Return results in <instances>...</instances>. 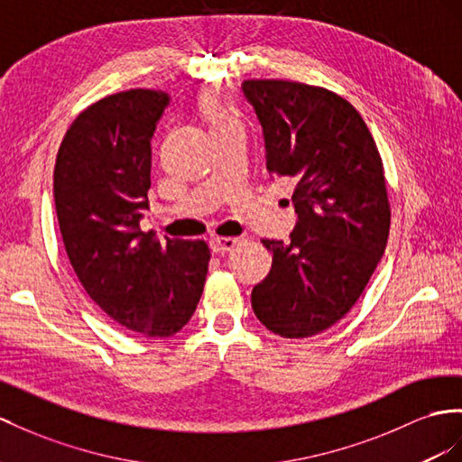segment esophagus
Here are the masks:
<instances>
[{"instance_id": "esophagus-1", "label": "esophagus", "mask_w": 462, "mask_h": 462, "mask_svg": "<svg viewBox=\"0 0 462 462\" xmlns=\"http://www.w3.org/2000/svg\"><path fill=\"white\" fill-rule=\"evenodd\" d=\"M236 244H238V240L236 238H220V236H217V238L210 240V250L215 254H226V252L234 250Z\"/></svg>"}]
</instances>
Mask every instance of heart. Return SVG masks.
Here are the masks:
<instances>
[{
	"mask_svg": "<svg viewBox=\"0 0 462 462\" xmlns=\"http://www.w3.org/2000/svg\"><path fill=\"white\" fill-rule=\"evenodd\" d=\"M199 107H200V113H203L207 121L210 123V126L230 121L226 107H224L215 93H205V96L199 101Z\"/></svg>",
	"mask_w": 462,
	"mask_h": 462,
	"instance_id": "b5f03b06",
	"label": "heart"
}]
</instances>
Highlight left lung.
<instances>
[{
    "mask_svg": "<svg viewBox=\"0 0 462 462\" xmlns=\"http://www.w3.org/2000/svg\"><path fill=\"white\" fill-rule=\"evenodd\" d=\"M262 123L267 170L294 180L291 242L263 240L269 275L252 309L271 332L300 339L341 320L384 254L390 205L381 153L357 109L326 88L245 79Z\"/></svg>",
    "mask_w": 462,
    "mask_h": 462,
    "instance_id": "1",
    "label": "left lung"
}]
</instances>
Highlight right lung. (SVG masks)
I'll use <instances>...</instances> for the list:
<instances>
[{"label":"right lung","instance_id":"obj_1","mask_svg":"<svg viewBox=\"0 0 462 462\" xmlns=\"http://www.w3.org/2000/svg\"><path fill=\"white\" fill-rule=\"evenodd\" d=\"M170 96L113 93L69 125L54 165V205L69 263L89 299L144 337L191 320L210 250L203 240L158 242L140 230L148 208L150 140Z\"/></svg>","mask_w":462,"mask_h":462}]
</instances>
